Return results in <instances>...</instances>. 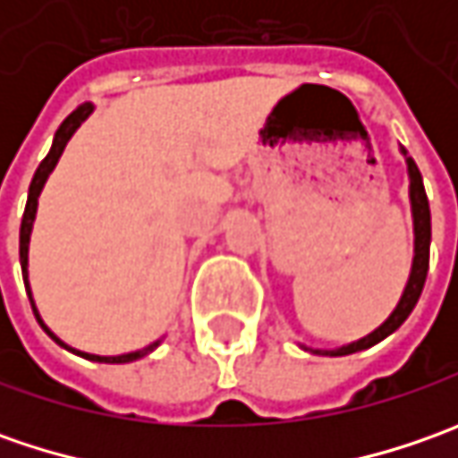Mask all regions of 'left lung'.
I'll return each instance as SVG.
<instances>
[{"label":"left lung","instance_id":"8db88e82","mask_svg":"<svg viewBox=\"0 0 458 458\" xmlns=\"http://www.w3.org/2000/svg\"><path fill=\"white\" fill-rule=\"evenodd\" d=\"M403 155H408L405 148H400ZM408 163V178H411V208H413V234H415V255H413V270L408 277V285L403 291V298L397 308L390 313V318L382 326H377L372 334H367L360 342L346 344L339 349H313V354H328V357H344V354H354L361 349H369L382 339H387L393 331H397L403 321L411 316V310L418 303L423 285H426V275H428V257H431V208H428V196H426V188H423V178H420V170L415 165L413 157H405Z\"/></svg>","mask_w":458,"mask_h":458}]
</instances>
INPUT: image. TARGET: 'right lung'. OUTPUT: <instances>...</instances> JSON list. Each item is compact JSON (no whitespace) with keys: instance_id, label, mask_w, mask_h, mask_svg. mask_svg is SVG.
<instances>
[{"instance_id":"1","label":"right lung","mask_w":458,"mask_h":458,"mask_svg":"<svg viewBox=\"0 0 458 458\" xmlns=\"http://www.w3.org/2000/svg\"><path fill=\"white\" fill-rule=\"evenodd\" d=\"M94 112V106L91 104H81L76 112H71V114L63 119V124L58 127V132H55V140H53V148L50 152L45 155V160L38 165L35 170V175H32V183H30V193H27V206H25V214H22V226H20V265H22V277H25V288L27 295H30V303H32V313H35V318H38V324L43 326L45 334L53 339L55 344H61L63 349H71L68 344H63L47 326L43 324V318H40V313H38V308H35V301H32V293H30V283H27V247H30V232H32V221H35V211H38V196H40V191H43L45 181H47V175L53 173V167L58 163V157L65 150V145H68V140L73 137V132L81 127V122L86 119V116ZM160 342L150 344V346H145V349H140V352H130V354H119V357H98V354H86V352H76V349H71V352H76L81 357H86V360L91 361H106V364H127V361L140 360V357H145V354H150L152 349L157 346Z\"/></svg>"}]
</instances>
